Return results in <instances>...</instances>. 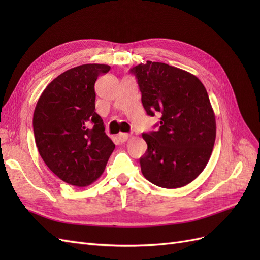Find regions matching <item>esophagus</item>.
Here are the masks:
<instances>
[{"label":"esophagus","mask_w":260,"mask_h":260,"mask_svg":"<svg viewBox=\"0 0 260 260\" xmlns=\"http://www.w3.org/2000/svg\"><path fill=\"white\" fill-rule=\"evenodd\" d=\"M130 136L128 135V133H120L119 136H118V139H119L120 142H125V141L129 140Z\"/></svg>","instance_id":"1"}]
</instances>
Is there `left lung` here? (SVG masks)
I'll return each mask as SVG.
<instances>
[{
	"label": "left lung",
	"mask_w": 260,
	"mask_h": 260,
	"mask_svg": "<svg viewBox=\"0 0 260 260\" xmlns=\"http://www.w3.org/2000/svg\"><path fill=\"white\" fill-rule=\"evenodd\" d=\"M147 115L159 113L157 131L143 133L147 151L140 158L143 176L165 188L182 187L200 176L216 140V119L198 77L165 62L147 60L130 69Z\"/></svg>",
	"instance_id": "obj_1"
}]
</instances>
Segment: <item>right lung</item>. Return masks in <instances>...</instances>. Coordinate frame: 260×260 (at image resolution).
<instances>
[{
    "instance_id": "obj_1",
    "label": "right lung",
    "mask_w": 260,
    "mask_h": 260,
    "mask_svg": "<svg viewBox=\"0 0 260 260\" xmlns=\"http://www.w3.org/2000/svg\"><path fill=\"white\" fill-rule=\"evenodd\" d=\"M108 65L85 64L49 83L34 113L38 151L54 175L75 186H88L103 174L115 144L95 113L94 84Z\"/></svg>"
}]
</instances>
